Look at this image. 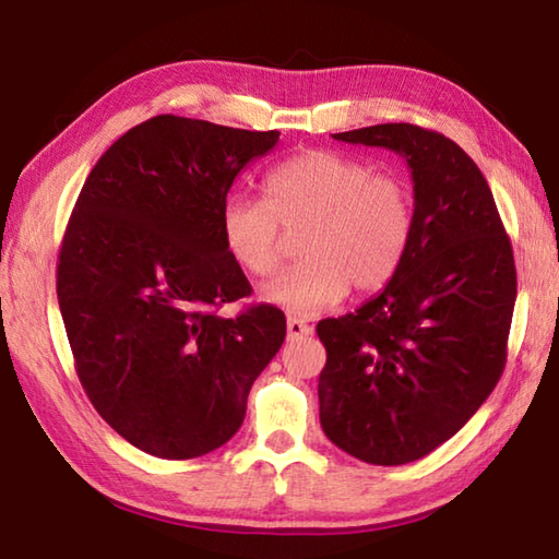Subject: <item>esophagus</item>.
<instances>
[{
  "instance_id": "obj_1",
  "label": "esophagus",
  "mask_w": 559,
  "mask_h": 559,
  "mask_svg": "<svg viewBox=\"0 0 559 559\" xmlns=\"http://www.w3.org/2000/svg\"><path fill=\"white\" fill-rule=\"evenodd\" d=\"M313 333V328H310L306 320L300 318H288V337L290 340H298V337H306Z\"/></svg>"
}]
</instances>
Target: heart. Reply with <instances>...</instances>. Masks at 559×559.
I'll return each mask as SVG.
<instances>
[{
    "mask_svg": "<svg viewBox=\"0 0 559 559\" xmlns=\"http://www.w3.org/2000/svg\"><path fill=\"white\" fill-rule=\"evenodd\" d=\"M266 200L226 197L219 214L226 251L257 278L283 261V229H300L306 259L266 283L261 296L293 316H318L349 288L377 293L400 273L414 236V202L404 179L377 175L365 159L308 150L273 167Z\"/></svg>",
    "mask_w": 559,
    "mask_h": 559,
    "instance_id": "obj_1",
    "label": "heart"
}]
</instances>
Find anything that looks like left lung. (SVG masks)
Instances as JSON below:
<instances>
[{"label":"left lung","instance_id":"8db88e82","mask_svg":"<svg viewBox=\"0 0 559 559\" xmlns=\"http://www.w3.org/2000/svg\"><path fill=\"white\" fill-rule=\"evenodd\" d=\"M333 138L406 159L414 236L380 296L318 323L320 427L349 456L402 466L449 441L503 374L513 246L486 177L441 132L384 122Z\"/></svg>","mask_w":559,"mask_h":559}]
</instances>
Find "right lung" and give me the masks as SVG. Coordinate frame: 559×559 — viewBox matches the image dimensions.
<instances>
[{"label": "right lung", "mask_w": 559, "mask_h": 559, "mask_svg": "<svg viewBox=\"0 0 559 559\" xmlns=\"http://www.w3.org/2000/svg\"><path fill=\"white\" fill-rule=\"evenodd\" d=\"M278 135L150 118L106 150L66 226L56 293L75 372L103 419L157 459L224 447L286 340V316L266 302L216 316L251 296L222 204Z\"/></svg>", "instance_id": "1"}]
</instances>
